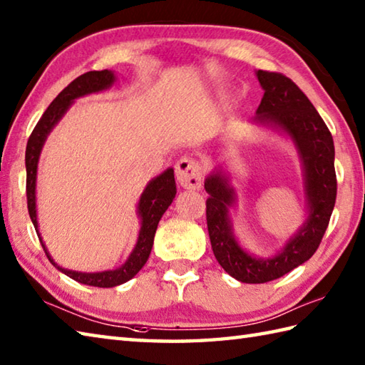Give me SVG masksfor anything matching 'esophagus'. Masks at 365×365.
<instances>
[{
	"mask_svg": "<svg viewBox=\"0 0 365 365\" xmlns=\"http://www.w3.org/2000/svg\"><path fill=\"white\" fill-rule=\"evenodd\" d=\"M175 175L178 183L187 190H199L202 187L204 166L196 158L183 157L175 166Z\"/></svg>",
	"mask_w": 365,
	"mask_h": 365,
	"instance_id": "34e87169",
	"label": "esophagus"
}]
</instances>
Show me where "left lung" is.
I'll use <instances>...</instances> for the list:
<instances>
[{
  "instance_id": "obj_1",
  "label": "left lung",
  "mask_w": 365,
  "mask_h": 365,
  "mask_svg": "<svg viewBox=\"0 0 365 365\" xmlns=\"http://www.w3.org/2000/svg\"><path fill=\"white\" fill-rule=\"evenodd\" d=\"M255 75L265 94L252 120L285 133L297 147L309 215L281 252L274 257H255L238 245L232 229L229 208L235 200V191L229 185V177L215 173L205 178V191L210 195L207 227L213 254L226 273L246 284L274 281L311 259L327 232L337 195L334 141L327 123L304 92L285 75L267 71H257Z\"/></svg>"
}]
</instances>
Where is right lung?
<instances>
[{
    "label": "right lung",
    "instance_id": "right-lung-1",
    "mask_svg": "<svg viewBox=\"0 0 365 365\" xmlns=\"http://www.w3.org/2000/svg\"><path fill=\"white\" fill-rule=\"evenodd\" d=\"M115 80V75L111 71H92L80 75L78 78H75L67 88L59 92L58 97L53 100L50 106L46 108V111L42 114V118L38 119L37 125L34 127L33 133H31L28 144H26V199H28V212L29 218L33 221L37 237L41 240V245L46 254V257L56 267L61 273L72 277L73 281L80 284H86L92 287H115L123 282L130 281L131 277L136 276V273L141 269L147 259H149L153 237L157 232L158 222L161 220L163 213L168 210V207L173 204L175 197V178H174V169L169 168L165 173L160 174L158 177L152 178L147 183L145 190L143 191L141 199L138 204V216L141 220V229H139L138 242L135 245V250L128 255L127 262L122 267L115 269L100 271V273H80V271H72L59 267L56 262L51 259L50 252L46 251V247L42 242V237L38 234V224H37V210H36V180H37V163L38 157H41L42 147L45 144L46 136L50 135L53 127L61 120V118L66 114V111L71 108V105L75 102V98H80L83 96L94 94V92L105 91L113 86Z\"/></svg>",
    "mask_w": 365,
    "mask_h": 365
}]
</instances>
